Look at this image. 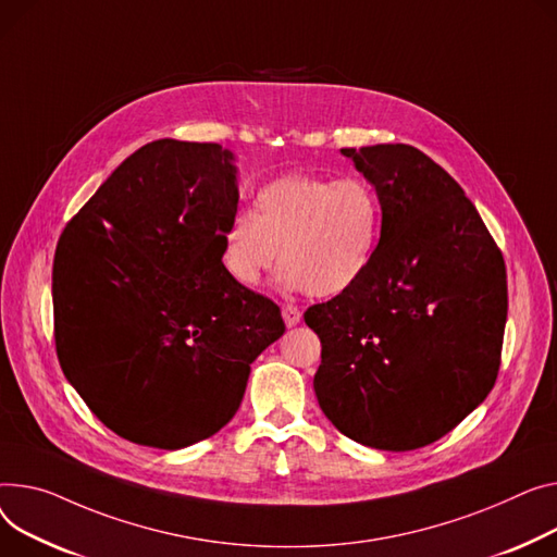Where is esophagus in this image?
Here are the masks:
<instances>
[{"label": "esophagus", "mask_w": 557, "mask_h": 557, "mask_svg": "<svg viewBox=\"0 0 557 557\" xmlns=\"http://www.w3.org/2000/svg\"><path fill=\"white\" fill-rule=\"evenodd\" d=\"M282 318H284L286 326H295V324L302 320V311L295 307V305H284L282 307Z\"/></svg>", "instance_id": "34e87169"}]
</instances>
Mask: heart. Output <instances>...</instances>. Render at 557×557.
I'll return each mask as SVG.
<instances>
[{"label": "heart", "mask_w": 557, "mask_h": 557, "mask_svg": "<svg viewBox=\"0 0 557 557\" xmlns=\"http://www.w3.org/2000/svg\"><path fill=\"white\" fill-rule=\"evenodd\" d=\"M381 231V199L367 181L286 174L257 193L255 212L231 216L221 264L235 282L255 286L280 259L284 286L326 298L367 273Z\"/></svg>", "instance_id": "b5f03b06"}]
</instances>
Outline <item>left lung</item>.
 <instances>
[{
	"label": "left lung",
	"instance_id": "left-lung-1",
	"mask_svg": "<svg viewBox=\"0 0 557 557\" xmlns=\"http://www.w3.org/2000/svg\"><path fill=\"white\" fill-rule=\"evenodd\" d=\"M383 208L381 244L345 293L305 311L324 417L379 450H417L488 396L502 364V250L461 185L412 145L345 147Z\"/></svg>",
	"mask_w": 557,
	"mask_h": 557
}]
</instances>
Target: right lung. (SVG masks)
Wrapping results in <instances>:
<instances>
[{
  "mask_svg": "<svg viewBox=\"0 0 557 557\" xmlns=\"http://www.w3.org/2000/svg\"><path fill=\"white\" fill-rule=\"evenodd\" d=\"M235 174L216 143H147L60 235V367L109 430L140 446L178 450L224 428L250 362L286 329L273 300L221 264Z\"/></svg>",
  "mask_w": 557,
  "mask_h": 557,
  "instance_id": "1",
  "label": "right lung"
}]
</instances>
